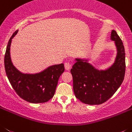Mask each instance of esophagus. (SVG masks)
I'll return each instance as SVG.
<instances>
[{
  "label": "esophagus",
  "mask_w": 132,
  "mask_h": 132,
  "mask_svg": "<svg viewBox=\"0 0 132 132\" xmlns=\"http://www.w3.org/2000/svg\"><path fill=\"white\" fill-rule=\"evenodd\" d=\"M64 67L66 70H69L71 68V65L70 64V63H68V62H66V63L64 64Z\"/></svg>",
  "instance_id": "esophagus-1"
}]
</instances>
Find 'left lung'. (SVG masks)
I'll use <instances>...</instances> for the list:
<instances>
[{
	"label": "left lung",
	"mask_w": 132,
	"mask_h": 132,
	"mask_svg": "<svg viewBox=\"0 0 132 132\" xmlns=\"http://www.w3.org/2000/svg\"><path fill=\"white\" fill-rule=\"evenodd\" d=\"M110 39L114 41L117 55L113 64L105 70H98L85 59H76L71 69L74 94L85 104H101L117 91L124 80L126 70L125 51L116 31L112 30Z\"/></svg>",
	"instance_id": "obj_1"
}]
</instances>
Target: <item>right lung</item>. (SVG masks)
Listing matches in <instances>:
<instances>
[{"label":"right lung","mask_w":132,"mask_h":132,"mask_svg":"<svg viewBox=\"0 0 132 132\" xmlns=\"http://www.w3.org/2000/svg\"><path fill=\"white\" fill-rule=\"evenodd\" d=\"M17 33L16 31L10 37L4 56V67L8 80L23 100L31 103H46L54 96L59 78L64 72V64L51 66L34 74L20 72L13 65L10 53L12 39Z\"/></svg>","instance_id":"1"}]
</instances>
